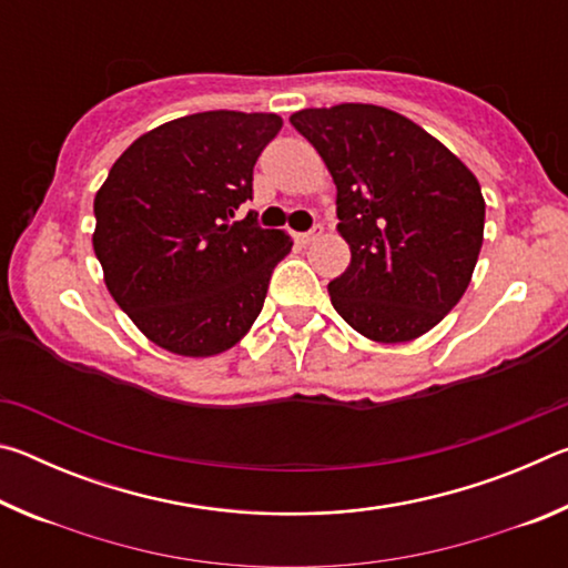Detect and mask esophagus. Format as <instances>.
I'll list each match as a JSON object with an SVG mask.
<instances>
[{
    "label": "esophagus",
    "instance_id": "1",
    "mask_svg": "<svg viewBox=\"0 0 568 568\" xmlns=\"http://www.w3.org/2000/svg\"><path fill=\"white\" fill-rule=\"evenodd\" d=\"M321 233H323V227H321V225H315V227L311 230V233H297V235H295V240H297V243H301V245H311L313 240H318V237H321Z\"/></svg>",
    "mask_w": 568,
    "mask_h": 568
}]
</instances>
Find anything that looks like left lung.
<instances>
[{
    "label": "left lung",
    "mask_w": 568,
    "mask_h": 568,
    "mask_svg": "<svg viewBox=\"0 0 568 568\" xmlns=\"http://www.w3.org/2000/svg\"><path fill=\"white\" fill-rule=\"evenodd\" d=\"M335 182L351 265L328 283L341 318L368 341L408 343L464 297L484 245L486 203L444 142L388 108L343 102L291 114Z\"/></svg>",
    "instance_id": "8db88e82"
}]
</instances>
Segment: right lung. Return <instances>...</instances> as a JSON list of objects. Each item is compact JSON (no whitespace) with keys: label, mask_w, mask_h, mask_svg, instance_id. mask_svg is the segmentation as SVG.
<instances>
[{"label":"right lung","mask_w":568,"mask_h":568,"mask_svg":"<svg viewBox=\"0 0 568 568\" xmlns=\"http://www.w3.org/2000/svg\"><path fill=\"white\" fill-rule=\"evenodd\" d=\"M283 128L273 112H197L140 134L94 195L92 247L104 285L160 348L210 358L245 338L285 230L235 210L253 197V168Z\"/></svg>","instance_id":"right-lung-1"}]
</instances>
